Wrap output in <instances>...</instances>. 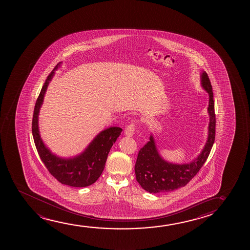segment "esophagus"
I'll return each mask as SVG.
<instances>
[{"mask_svg": "<svg viewBox=\"0 0 250 250\" xmlns=\"http://www.w3.org/2000/svg\"><path fill=\"white\" fill-rule=\"evenodd\" d=\"M135 121H132L130 125H127L125 130V135L127 137H132L133 136L134 132H135Z\"/></svg>", "mask_w": 250, "mask_h": 250, "instance_id": "esophagus-1", "label": "esophagus"}]
</instances>
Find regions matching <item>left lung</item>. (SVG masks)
<instances>
[{"label": "left lung", "mask_w": 250, "mask_h": 250, "mask_svg": "<svg viewBox=\"0 0 250 250\" xmlns=\"http://www.w3.org/2000/svg\"><path fill=\"white\" fill-rule=\"evenodd\" d=\"M201 84L209 95L208 137L201 154L186 164H173L165 161L157 150L153 136L141 148L135 165L137 181L142 188L149 193H161L184 187L197 174L208 157L215 140L216 118L214 101L211 82L207 72L201 75Z\"/></svg>", "instance_id": "8db88e82"}]
</instances>
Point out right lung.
<instances>
[{
    "label": "right lung",
    "mask_w": 250,
    "mask_h": 250,
    "mask_svg": "<svg viewBox=\"0 0 250 250\" xmlns=\"http://www.w3.org/2000/svg\"><path fill=\"white\" fill-rule=\"evenodd\" d=\"M61 65L57 64L48 76L35 105L32 135L38 154L49 173L60 183L72 187H86L94 184L103 173L111 147L120 137V127H109L101 131L83 153L72 158H61L53 154L42 140L38 128V115L48 83Z\"/></svg>",
    "instance_id": "obj_1"
}]
</instances>
